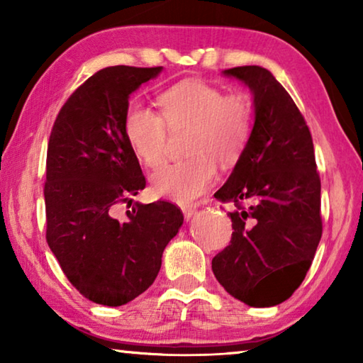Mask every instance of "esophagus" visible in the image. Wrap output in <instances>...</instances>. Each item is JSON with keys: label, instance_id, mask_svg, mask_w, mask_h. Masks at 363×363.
Returning <instances> with one entry per match:
<instances>
[{"label": "esophagus", "instance_id": "1", "mask_svg": "<svg viewBox=\"0 0 363 363\" xmlns=\"http://www.w3.org/2000/svg\"><path fill=\"white\" fill-rule=\"evenodd\" d=\"M181 210L184 213L186 219H190L196 213V205H181Z\"/></svg>", "mask_w": 363, "mask_h": 363}]
</instances>
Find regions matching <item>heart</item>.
I'll list each match as a JSON object with an SVG mask.
<instances>
[{
  "instance_id": "heart-1",
  "label": "heart",
  "mask_w": 363,
  "mask_h": 363,
  "mask_svg": "<svg viewBox=\"0 0 363 363\" xmlns=\"http://www.w3.org/2000/svg\"><path fill=\"white\" fill-rule=\"evenodd\" d=\"M160 115L139 104L126 108L123 130L128 144L145 167L164 160L168 131L189 128L187 158L164 164L152 176L153 190L177 201L203 194L216 181L218 167L233 164L253 133V106L242 91L224 93L200 79H184L158 96Z\"/></svg>"
}]
</instances>
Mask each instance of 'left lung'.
I'll return each instance as SVG.
<instances>
[{
  "instance_id": "left-lung-1",
  "label": "left lung",
  "mask_w": 363,
  "mask_h": 363,
  "mask_svg": "<svg viewBox=\"0 0 363 363\" xmlns=\"http://www.w3.org/2000/svg\"><path fill=\"white\" fill-rule=\"evenodd\" d=\"M255 97L247 149L214 196L233 203L230 245L213 257L225 291L253 307L284 303L303 284L322 237L320 176L304 116L272 73L233 67Z\"/></svg>"
}]
</instances>
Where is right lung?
Listing matches in <instances>:
<instances>
[{"instance_id": "right-lung-1", "label": "right lung", "mask_w": 363, "mask_h": 363, "mask_svg": "<svg viewBox=\"0 0 363 363\" xmlns=\"http://www.w3.org/2000/svg\"><path fill=\"white\" fill-rule=\"evenodd\" d=\"M162 67L115 65L73 91L54 121L46 157V242L70 284L96 304L121 306L149 288L181 208L158 200L116 208L145 187L123 118L130 94Z\"/></svg>"}]
</instances>
